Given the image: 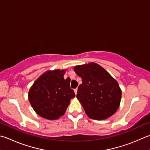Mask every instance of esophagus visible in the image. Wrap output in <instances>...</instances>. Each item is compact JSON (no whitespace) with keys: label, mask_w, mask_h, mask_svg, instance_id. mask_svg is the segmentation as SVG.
I'll list each match as a JSON object with an SVG mask.
<instances>
[{"label":"esophagus","mask_w":150,"mask_h":150,"mask_svg":"<svg viewBox=\"0 0 150 150\" xmlns=\"http://www.w3.org/2000/svg\"><path fill=\"white\" fill-rule=\"evenodd\" d=\"M77 91H78L77 88H75V89H74V92H75V94H77Z\"/></svg>","instance_id":"1"}]
</instances>
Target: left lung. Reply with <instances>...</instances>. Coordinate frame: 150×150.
<instances>
[{
    "instance_id": "obj_1",
    "label": "left lung",
    "mask_w": 150,
    "mask_h": 150,
    "mask_svg": "<svg viewBox=\"0 0 150 150\" xmlns=\"http://www.w3.org/2000/svg\"><path fill=\"white\" fill-rule=\"evenodd\" d=\"M73 69L82 79L77 98L88 117L103 120L113 115L118 110L121 98L117 81L94 62L77 66Z\"/></svg>"
}]
</instances>
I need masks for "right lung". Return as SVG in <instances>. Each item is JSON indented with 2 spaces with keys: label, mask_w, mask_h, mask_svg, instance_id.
<instances>
[{
  "label": "right lung",
  "mask_w": 150,
  "mask_h": 150,
  "mask_svg": "<svg viewBox=\"0 0 150 150\" xmlns=\"http://www.w3.org/2000/svg\"><path fill=\"white\" fill-rule=\"evenodd\" d=\"M66 71H48L35 81L29 90V102L43 118L54 120L64 115L71 99L75 96L70 88V79H64Z\"/></svg>",
  "instance_id": "obj_1"
}]
</instances>
